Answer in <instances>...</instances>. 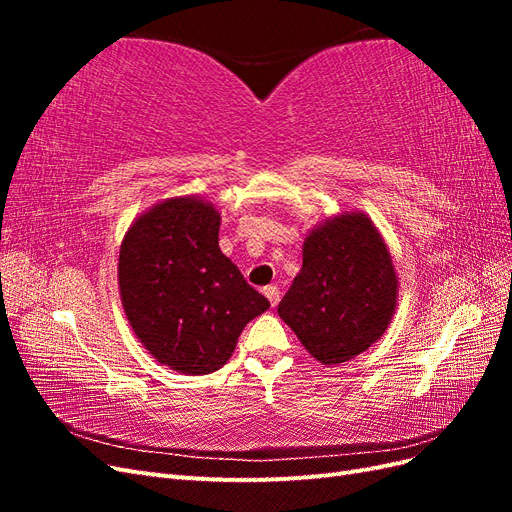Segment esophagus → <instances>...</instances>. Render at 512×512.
<instances>
[{"mask_svg":"<svg viewBox=\"0 0 512 512\" xmlns=\"http://www.w3.org/2000/svg\"><path fill=\"white\" fill-rule=\"evenodd\" d=\"M265 297H267V299H269V303L275 307L277 303H280V288H277L275 284L265 286Z\"/></svg>","mask_w":512,"mask_h":512,"instance_id":"obj_1","label":"esophagus"}]
</instances>
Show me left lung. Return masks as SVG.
<instances>
[{"label": "left lung", "mask_w": 512, "mask_h": 512, "mask_svg": "<svg viewBox=\"0 0 512 512\" xmlns=\"http://www.w3.org/2000/svg\"><path fill=\"white\" fill-rule=\"evenodd\" d=\"M399 277L384 237L363 211L316 224L303 241V267L277 314L322 365H339L389 329Z\"/></svg>", "instance_id": "obj_1"}]
</instances>
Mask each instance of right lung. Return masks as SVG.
<instances>
[{
	"label": "right lung",
	"mask_w": 512,
	"mask_h": 512,
	"mask_svg": "<svg viewBox=\"0 0 512 512\" xmlns=\"http://www.w3.org/2000/svg\"><path fill=\"white\" fill-rule=\"evenodd\" d=\"M222 215L196 194L164 198L119 247V297L138 342L179 374L220 369L269 301L220 250Z\"/></svg>",
	"instance_id": "add662e5"
}]
</instances>
